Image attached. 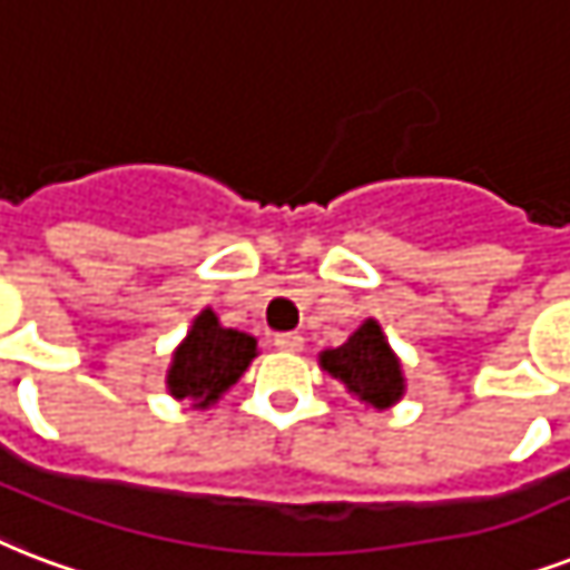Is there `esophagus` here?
<instances>
[{"instance_id":"esophagus-1","label":"esophagus","mask_w":570,"mask_h":570,"mask_svg":"<svg viewBox=\"0 0 570 570\" xmlns=\"http://www.w3.org/2000/svg\"><path fill=\"white\" fill-rule=\"evenodd\" d=\"M273 345L285 351V354H299L303 351V335L299 333H279L273 338Z\"/></svg>"}]
</instances>
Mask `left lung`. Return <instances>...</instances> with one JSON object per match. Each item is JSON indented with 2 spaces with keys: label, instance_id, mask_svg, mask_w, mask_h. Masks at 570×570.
<instances>
[{
  "label": "left lung",
  "instance_id": "left-lung-1",
  "mask_svg": "<svg viewBox=\"0 0 570 570\" xmlns=\"http://www.w3.org/2000/svg\"><path fill=\"white\" fill-rule=\"evenodd\" d=\"M317 363L360 404L372 410H390L407 392L404 365L374 317H365L363 324L347 335L345 345L321 351Z\"/></svg>",
  "mask_w": 570,
  "mask_h": 570
}]
</instances>
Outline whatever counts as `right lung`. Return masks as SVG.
Segmentation results:
<instances>
[{
    "label": "right lung",
    "mask_w": 570,
    "mask_h": 570,
    "mask_svg": "<svg viewBox=\"0 0 570 570\" xmlns=\"http://www.w3.org/2000/svg\"><path fill=\"white\" fill-rule=\"evenodd\" d=\"M258 356L255 335L219 324L210 306L202 308L166 368V392L196 410L214 407Z\"/></svg>",
    "instance_id": "obj_1"
}]
</instances>
